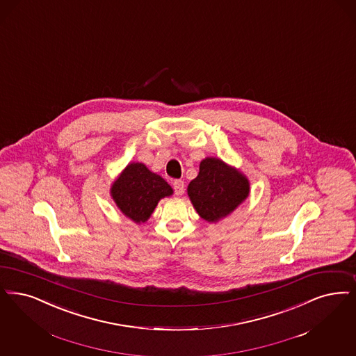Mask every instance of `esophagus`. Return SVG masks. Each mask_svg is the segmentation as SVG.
Listing matches in <instances>:
<instances>
[{"instance_id": "1", "label": "esophagus", "mask_w": 356, "mask_h": 356, "mask_svg": "<svg viewBox=\"0 0 356 356\" xmlns=\"http://www.w3.org/2000/svg\"><path fill=\"white\" fill-rule=\"evenodd\" d=\"M173 189H175V193H176L177 196L183 195L185 189L184 181H183V180H175V181H173Z\"/></svg>"}]
</instances>
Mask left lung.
<instances>
[{
  "label": "left lung",
  "mask_w": 356,
  "mask_h": 356,
  "mask_svg": "<svg viewBox=\"0 0 356 356\" xmlns=\"http://www.w3.org/2000/svg\"><path fill=\"white\" fill-rule=\"evenodd\" d=\"M188 195L197 213L204 220L216 222L248 197L249 181L222 160L207 157L200 163L197 177L188 185Z\"/></svg>",
  "instance_id": "8db88e82"
}]
</instances>
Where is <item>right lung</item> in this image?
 Instances as JSON below:
<instances>
[{
	"label": "right lung",
	"instance_id": "add662e5",
	"mask_svg": "<svg viewBox=\"0 0 356 356\" xmlns=\"http://www.w3.org/2000/svg\"><path fill=\"white\" fill-rule=\"evenodd\" d=\"M172 192L171 185L142 163L128 164L111 188L118 208L139 224L149 218L159 200L171 196Z\"/></svg>",
	"mask_w": 356,
	"mask_h": 356
}]
</instances>
